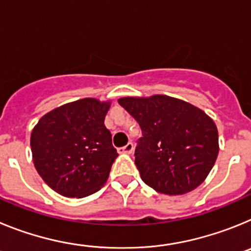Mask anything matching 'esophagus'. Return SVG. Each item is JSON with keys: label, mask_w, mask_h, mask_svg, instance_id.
<instances>
[{"label": "esophagus", "mask_w": 251, "mask_h": 251, "mask_svg": "<svg viewBox=\"0 0 251 251\" xmlns=\"http://www.w3.org/2000/svg\"><path fill=\"white\" fill-rule=\"evenodd\" d=\"M133 148H134V146H133L132 142H129V143H127L124 147L119 148V152L126 153V154H130V153L133 152Z\"/></svg>", "instance_id": "34e87169"}]
</instances>
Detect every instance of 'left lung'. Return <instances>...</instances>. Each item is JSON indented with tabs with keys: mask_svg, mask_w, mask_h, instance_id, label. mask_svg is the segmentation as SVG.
<instances>
[{
	"mask_svg": "<svg viewBox=\"0 0 251 251\" xmlns=\"http://www.w3.org/2000/svg\"><path fill=\"white\" fill-rule=\"evenodd\" d=\"M118 103L142 129L134 151L143 182L165 195H183L203 182L219 153L212 119L167 95L122 98Z\"/></svg>",
	"mask_w": 251,
	"mask_h": 251,
	"instance_id": "8db88e82",
	"label": "left lung"
}]
</instances>
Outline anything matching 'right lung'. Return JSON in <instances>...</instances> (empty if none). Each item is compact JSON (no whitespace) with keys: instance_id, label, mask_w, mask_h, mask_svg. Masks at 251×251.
Returning <instances> with one entry per match:
<instances>
[{"instance_id":"obj_1","label":"right lung","mask_w":251,"mask_h":251,"mask_svg":"<svg viewBox=\"0 0 251 251\" xmlns=\"http://www.w3.org/2000/svg\"><path fill=\"white\" fill-rule=\"evenodd\" d=\"M108 109L97 99L73 101L44 115L32 130L34 165L57 194L80 199L106 182L118 157L104 126Z\"/></svg>"}]
</instances>
